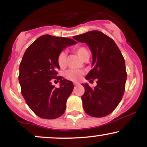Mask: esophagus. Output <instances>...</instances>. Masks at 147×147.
Here are the masks:
<instances>
[{
  "mask_svg": "<svg viewBox=\"0 0 147 147\" xmlns=\"http://www.w3.org/2000/svg\"><path fill=\"white\" fill-rule=\"evenodd\" d=\"M79 83H74V86H79Z\"/></svg>",
  "mask_w": 147,
  "mask_h": 147,
  "instance_id": "obj_1",
  "label": "esophagus"
}]
</instances>
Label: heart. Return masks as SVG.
Returning a JSON list of instances; mask_svg holds the SVG:
<instances>
[{
  "instance_id": "obj_1",
  "label": "heart",
  "mask_w": 147,
  "mask_h": 147,
  "mask_svg": "<svg viewBox=\"0 0 147 147\" xmlns=\"http://www.w3.org/2000/svg\"><path fill=\"white\" fill-rule=\"evenodd\" d=\"M75 52L78 55V56L82 59L83 60H85L87 57H89L88 51L84 47H76L73 49ZM66 59H67V52L65 51H62L59 54L57 57V63L61 68H64L66 65ZM84 72L82 70H68L65 71V77L67 79L72 82H77L84 75Z\"/></svg>"
}]
</instances>
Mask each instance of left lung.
Masks as SVG:
<instances>
[{
  "mask_svg": "<svg viewBox=\"0 0 147 147\" xmlns=\"http://www.w3.org/2000/svg\"><path fill=\"white\" fill-rule=\"evenodd\" d=\"M73 38L89 46L93 68L86 79L90 82L97 79L94 88L82 84L85 88L82 97L84 111L92 117H105L116 109L124 95L127 76L124 57L113 40L102 32L93 30Z\"/></svg>",
  "mask_w": 147,
  "mask_h": 147,
  "instance_id": "obj_1",
  "label": "left lung"
}]
</instances>
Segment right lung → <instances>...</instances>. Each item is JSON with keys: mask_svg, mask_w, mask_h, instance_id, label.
Listing matches in <instances>:
<instances>
[{"mask_svg": "<svg viewBox=\"0 0 147 147\" xmlns=\"http://www.w3.org/2000/svg\"><path fill=\"white\" fill-rule=\"evenodd\" d=\"M75 43L72 38L45 34L25 50L20 63L18 81L25 102L38 117L56 119L65 112L74 86L70 81L57 76V57L64 48ZM53 78L60 81L59 88L51 85L50 80Z\"/></svg>", "mask_w": 147, "mask_h": 147, "instance_id": "add662e5", "label": "right lung"}]
</instances>
